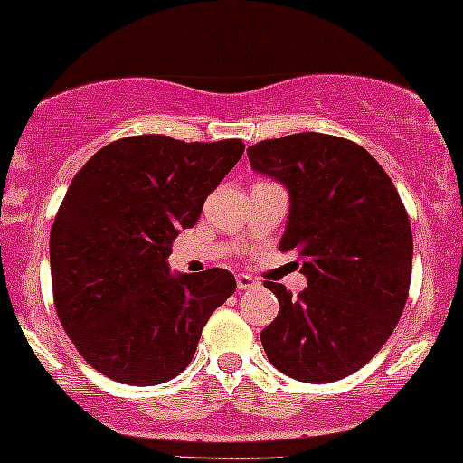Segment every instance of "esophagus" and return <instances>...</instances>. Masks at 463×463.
<instances>
[{
  "label": "esophagus",
  "instance_id": "1",
  "mask_svg": "<svg viewBox=\"0 0 463 463\" xmlns=\"http://www.w3.org/2000/svg\"><path fill=\"white\" fill-rule=\"evenodd\" d=\"M257 278H252V275H248V273H241L239 278H236V287H239L241 291H245V289H252V287H257Z\"/></svg>",
  "mask_w": 463,
  "mask_h": 463
}]
</instances>
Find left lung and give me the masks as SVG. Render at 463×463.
I'll return each mask as SVG.
<instances>
[{"label":"left lung","mask_w":463,"mask_h":463,"mask_svg":"<svg viewBox=\"0 0 463 463\" xmlns=\"http://www.w3.org/2000/svg\"><path fill=\"white\" fill-rule=\"evenodd\" d=\"M248 158L289 190L279 250L298 254L307 278L296 298L264 282L279 300L261 330L266 355L305 383L345 379L379 354L409 298L413 234L400 193L360 144L335 135L264 139Z\"/></svg>","instance_id":"8db88e82"}]
</instances>
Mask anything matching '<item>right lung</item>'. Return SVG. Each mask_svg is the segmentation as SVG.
Masks as SVG:
<instances>
[{
    "mask_svg": "<svg viewBox=\"0 0 463 463\" xmlns=\"http://www.w3.org/2000/svg\"><path fill=\"white\" fill-rule=\"evenodd\" d=\"M243 148L135 135L75 174L50 232V270L59 321L93 370L158 385L188 367L236 279L224 269L172 275L167 257Z\"/></svg>",
    "mask_w": 463,
    "mask_h": 463,
    "instance_id": "obj_1",
    "label": "right lung"
}]
</instances>
